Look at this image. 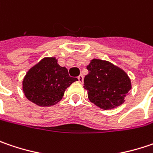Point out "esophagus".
<instances>
[{
  "mask_svg": "<svg viewBox=\"0 0 153 153\" xmlns=\"http://www.w3.org/2000/svg\"><path fill=\"white\" fill-rule=\"evenodd\" d=\"M77 79H78V82H83V76H82V75L78 76H77Z\"/></svg>",
  "mask_w": 153,
  "mask_h": 153,
  "instance_id": "34e87169",
  "label": "esophagus"
}]
</instances>
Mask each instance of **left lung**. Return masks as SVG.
<instances>
[{
    "instance_id": "1",
    "label": "left lung",
    "mask_w": 153,
    "mask_h": 153,
    "mask_svg": "<svg viewBox=\"0 0 153 153\" xmlns=\"http://www.w3.org/2000/svg\"><path fill=\"white\" fill-rule=\"evenodd\" d=\"M83 88L89 101L102 109L117 108L125 102L132 88L131 80L123 70L108 61L92 59L87 66Z\"/></svg>"
}]
</instances>
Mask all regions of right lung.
I'll use <instances>...</instances> for the list:
<instances>
[{"mask_svg":"<svg viewBox=\"0 0 153 153\" xmlns=\"http://www.w3.org/2000/svg\"><path fill=\"white\" fill-rule=\"evenodd\" d=\"M77 78L69 76L68 70L57 64L55 57H45L26 74L23 91L29 101L41 107L57 104L65 91Z\"/></svg>","mask_w":153,"mask_h":153,"instance_id":"obj_1","label":"right lung"}]
</instances>
